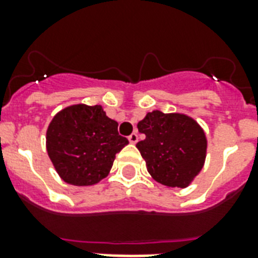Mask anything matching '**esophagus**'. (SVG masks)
<instances>
[{"mask_svg": "<svg viewBox=\"0 0 258 258\" xmlns=\"http://www.w3.org/2000/svg\"><path fill=\"white\" fill-rule=\"evenodd\" d=\"M128 141H130V143H133V145H135V143H137V142H138V134L137 133L131 134V135H130V137H128Z\"/></svg>", "mask_w": 258, "mask_h": 258, "instance_id": "esophagus-1", "label": "esophagus"}]
</instances>
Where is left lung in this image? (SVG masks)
Segmentation results:
<instances>
[{
    "label": "left lung",
    "instance_id": "left-lung-1",
    "mask_svg": "<svg viewBox=\"0 0 258 258\" xmlns=\"http://www.w3.org/2000/svg\"><path fill=\"white\" fill-rule=\"evenodd\" d=\"M138 130L146 139L137 147L154 179L167 187H187L206 158L208 141L201 125L183 113L153 111Z\"/></svg>",
    "mask_w": 258,
    "mask_h": 258
}]
</instances>
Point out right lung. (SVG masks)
Returning <instances> with one entry per match:
<instances>
[{"label": "right lung", "mask_w": 258, "mask_h": 258, "mask_svg": "<svg viewBox=\"0 0 258 258\" xmlns=\"http://www.w3.org/2000/svg\"><path fill=\"white\" fill-rule=\"evenodd\" d=\"M128 145L101 105L61 109L46 130V151L64 182L91 186L108 175L115 155Z\"/></svg>", "instance_id": "add662e5"}]
</instances>
